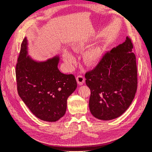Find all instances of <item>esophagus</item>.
I'll list each match as a JSON object with an SVG mask.
<instances>
[{
  "mask_svg": "<svg viewBox=\"0 0 152 152\" xmlns=\"http://www.w3.org/2000/svg\"><path fill=\"white\" fill-rule=\"evenodd\" d=\"M76 79H77V83L79 84V85H82L84 83L85 79H84V77L82 75H78L76 77Z\"/></svg>",
  "mask_w": 152,
  "mask_h": 152,
  "instance_id": "obj_1",
  "label": "esophagus"
}]
</instances>
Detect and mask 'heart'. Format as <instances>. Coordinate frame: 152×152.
<instances>
[{
	"mask_svg": "<svg viewBox=\"0 0 152 152\" xmlns=\"http://www.w3.org/2000/svg\"><path fill=\"white\" fill-rule=\"evenodd\" d=\"M86 45L87 44L85 42L75 44L72 46V49L75 51H77V50L84 49L86 47ZM63 57L65 63L69 66H72L73 63L75 62V57L68 50L64 51ZM101 57H102V50L99 47H94L86 50L84 54L83 59L86 65L91 66L97 64L101 59Z\"/></svg>",
	"mask_w": 152,
	"mask_h": 152,
	"instance_id": "1",
	"label": "heart"
}]
</instances>
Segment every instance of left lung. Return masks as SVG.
Masks as SVG:
<instances>
[{"label": "left lung", "instance_id": "1", "mask_svg": "<svg viewBox=\"0 0 152 152\" xmlns=\"http://www.w3.org/2000/svg\"><path fill=\"white\" fill-rule=\"evenodd\" d=\"M131 39L107 52L93 70L86 73L91 90L89 106L93 115L109 121L120 117L131 105L137 87L135 54Z\"/></svg>", "mask_w": 152, "mask_h": 152}]
</instances>
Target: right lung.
<instances>
[{
  "mask_svg": "<svg viewBox=\"0 0 152 152\" xmlns=\"http://www.w3.org/2000/svg\"><path fill=\"white\" fill-rule=\"evenodd\" d=\"M26 39L21 44L16 65L17 91L31 113L47 122H56L65 115L67 99L77 87L75 76L58 68L59 58L38 63L26 56Z\"/></svg>",
  "mask_w": 152,
  "mask_h": 152,
  "instance_id": "right-lung-1",
  "label": "right lung"
}]
</instances>
